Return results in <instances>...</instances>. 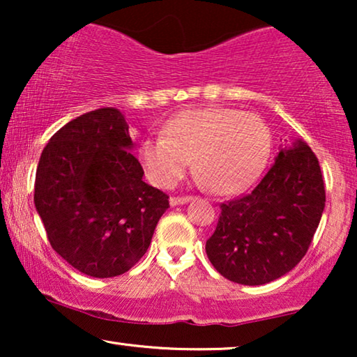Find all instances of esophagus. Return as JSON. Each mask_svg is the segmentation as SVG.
I'll return each mask as SVG.
<instances>
[{"label":"esophagus","mask_w":357,"mask_h":357,"mask_svg":"<svg viewBox=\"0 0 357 357\" xmlns=\"http://www.w3.org/2000/svg\"><path fill=\"white\" fill-rule=\"evenodd\" d=\"M193 197H170V204H172V206H178V204H185L187 202H190V199H192Z\"/></svg>","instance_id":"1"}]
</instances>
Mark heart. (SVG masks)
Listing matches in <instances>:
<instances>
[{
    "label": "heart",
    "mask_w": 357,
    "mask_h": 357,
    "mask_svg": "<svg viewBox=\"0 0 357 357\" xmlns=\"http://www.w3.org/2000/svg\"><path fill=\"white\" fill-rule=\"evenodd\" d=\"M271 135L258 115L226 107L187 110L165 125L162 135L141 143L139 159L154 185L170 188L193 169L218 195L241 192L255 182L270 158Z\"/></svg>",
    "instance_id": "b5f03b06"
}]
</instances>
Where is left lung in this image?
<instances>
[{
    "label": "left lung",
    "instance_id": "left-lung-1",
    "mask_svg": "<svg viewBox=\"0 0 357 357\" xmlns=\"http://www.w3.org/2000/svg\"><path fill=\"white\" fill-rule=\"evenodd\" d=\"M206 255L219 275L260 286L289 273L309 250L325 208L317 155L304 141L281 149L252 192L221 203Z\"/></svg>",
    "mask_w": 357,
    "mask_h": 357
}]
</instances>
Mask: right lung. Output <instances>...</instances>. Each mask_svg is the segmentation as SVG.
Returning <instances> with one entry per match:
<instances>
[{"mask_svg": "<svg viewBox=\"0 0 357 357\" xmlns=\"http://www.w3.org/2000/svg\"><path fill=\"white\" fill-rule=\"evenodd\" d=\"M131 148L125 115L104 107L58 130L38 160L33 203L48 242L87 276L114 278L136 265L169 208Z\"/></svg>", "mask_w": 357, "mask_h": 357, "instance_id": "obj_1", "label": "right lung"}]
</instances>
